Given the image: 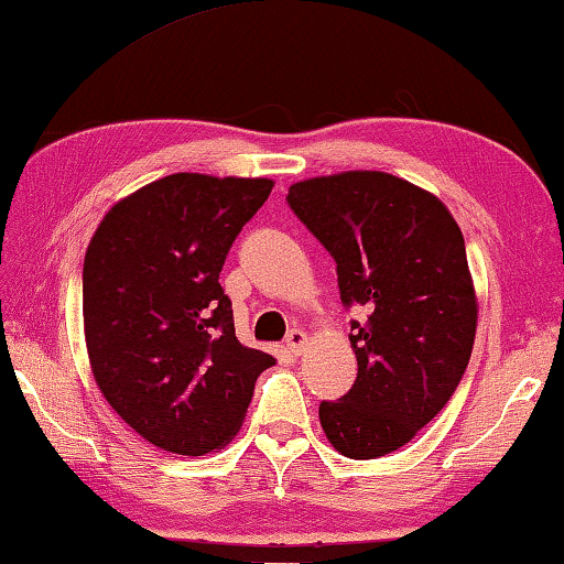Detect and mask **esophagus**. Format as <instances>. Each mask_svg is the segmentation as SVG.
Instances as JSON below:
<instances>
[{
	"instance_id": "esophagus-1",
	"label": "esophagus",
	"mask_w": 564,
	"mask_h": 564,
	"mask_svg": "<svg viewBox=\"0 0 564 564\" xmlns=\"http://www.w3.org/2000/svg\"><path fill=\"white\" fill-rule=\"evenodd\" d=\"M307 343H310L307 332H302V329H292L288 335V349L292 355H302L304 347H307Z\"/></svg>"
}]
</instances>
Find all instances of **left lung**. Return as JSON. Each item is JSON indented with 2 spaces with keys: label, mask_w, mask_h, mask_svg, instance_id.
I'll return each mask as SVG.
<instances>
[{
  "label": "left lung",
  "mask_w": 564,
  "mask_h": 564,
  "mask_svg": "<svg viewBox=\"0 0 564 564\" xmlns=\"http://www.w3.org/2000/svg\"><path fill=\"white\" fill-rule=\"evenodd\" d=\"M288 202L335 257L345 307L367 312L349 335L357 380L319 404L322 430L349 459L384 457L445 408L473 355L463 232L432 192L375 170L294 182Z\"/></svg>",
  "instance_id": "left-lung-1"
}]
</instances>
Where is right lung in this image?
Masks as SVG:
<instances>
[{
	"label": "right lung",
	"mask_w": 564,
	"mask_h": 564,
	"mask_svg": "<svg viewBox=\"0 0 564 564\" xmlns=\"http://www.w3.org/2000/svg\"><path fill=\"white\" fill-rule=\"evenodd\" d=\"M274 187L267 177L177 172L101 217L82 272L91 375L154 447L202 457L242 427L274 357L235 335L225 257Z\"/></svg>",
	"instance_id": "obj_1"
}]
</instances>
